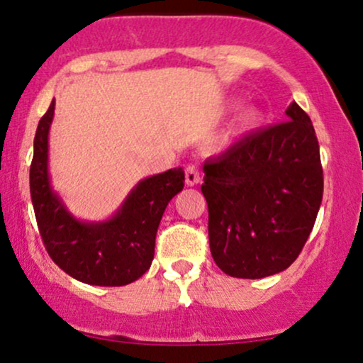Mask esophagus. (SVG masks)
Returning a JSON list of instances; mask_svg holds the SVG:
<instances>
[{
	"label": "esophagus",
	"instance_id": "1",
	"mask_svg": "<svg viewBox=\"0 0 363 363\" xmlns=\"http://www.w3.org/2000/svg\"><path fill=\"white\" fill-rule=\"evenodd\" d=\"M184 174H186V184L187 186H196L199 181H201V172H199V169L193 164L187 165Z\"/></svg>",
	"mask_w": 363,
	"mask_h": 363
}]
</instances>
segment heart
<instances>
[{
	"instance_id": "1",
	"label": "heart",
	"mask_w": 363,
	"mask_h": 363,
	"mask_svg": "<svg viewBox=\"0 0 363 363\" xmlns=\"http://www.w3.org/2000/svg\"><path fill=\"white\" fill-rule=\"evenodd\" d=\"M230 109H235V104H230ZM262 119H264V116H262V112L259 109H256V107H245V109L240 112L239 118L240 126L244 129H256L262 124Z\"/></svg>"
}]
</instances>
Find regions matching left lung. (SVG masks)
Here are the masks:
<instances>
[{"label": "left lung", "mask_w": 363, "mask_h": 363, "mask_svg": "<svg viewBox=\"0 0 363 363\" xmlns=\"http://www.w3.org/2000/svg\"><path fill=\"white\" fill-rule=\"evenodd\" d=\"M286 123L245 136L203 165L211 256L235 278L280 273L298 257L323 201L311 118L297 102Z\"/></svg>", "instance_id": "left-lung-1"}]
</instances>
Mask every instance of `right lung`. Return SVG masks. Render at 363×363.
Listing matches in <instances>:
<instances>
[{"instance_id":"1","label":"right lung","mask_w":363,"mask_h":363,"mask_svg":"<svg viewBox=\"0 0 363 363\" xmlns=\"http://www.w3.org/2000/svg\"><path fill=\"white\" fill-rule=\"evenodd\" d=\"M54 101L39 121L30 165V196L51 259L74 280L123 286L143 277L155 254L157 228L170 199L184 187L182 167L140 181L119 210L104 222L74 218L49 177V128Z\"/></svg>"}]
</instances>
